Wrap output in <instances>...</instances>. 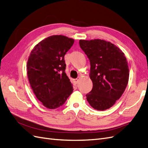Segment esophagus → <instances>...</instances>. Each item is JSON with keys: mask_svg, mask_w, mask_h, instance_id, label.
<instances>
[{"mask_svg": "<svg viewBox=\"0 0 148 148\" xmlns=\"http://www.w3.org/2000/svg\"><path fill=\"white\" fill-rule=\"evenodd\" d=\"M79 82V78H76L74 79V82L75 83V84H77Z\"/></svg>", "mask_w": 148, "mask_h": 148, "instance_id": "34e87169", "label": "esophagus"}]
</instances>
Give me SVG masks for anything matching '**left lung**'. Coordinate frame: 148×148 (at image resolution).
<instances>
[{"instance_id":"left-lung-1","label":"left lung","mask_w":148,"mask_h":148,"mask_svg":"<svg viewBox=\"0 0 148 148\" xmlns=\"http://www.w3.org/2000/svg\"><path fill=\"white\" fill-rule=\"evenodd\" d=\"M79 44L90 62L92 88L86 94V99L95 109H108L120 99L127 86L129 69L126 57L119 48L104 40H79Z\"/></svg>"}]
</instances>
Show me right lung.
Here are the masks:
<instances>
[{"label": "right lung", "mask_w": 148, "mask_h": 148, "mask_svg": "<svg viewBox=\"0 0 148 148\" xmlns=\"http://www.w3.org/2000/svg\"><path fill=\"white\" fill-rule=\"evenodd\" d=\"M74 40L64 36H49L31 51L27 74L33 92L46 107L57 109L64 104L73 88L65 73L64 56Z\"/></svg>", "instance_id": "right-lung-1"}]
</instances>
